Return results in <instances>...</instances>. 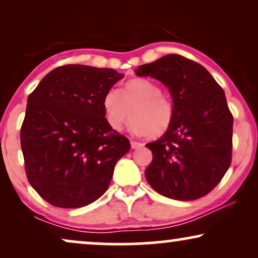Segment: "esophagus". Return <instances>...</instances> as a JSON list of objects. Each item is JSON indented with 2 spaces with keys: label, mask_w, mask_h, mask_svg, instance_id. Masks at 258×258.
<instances>
[{
  "label": "esophagus",
  "mask_w": 258,
  "mask_h": 258,
  "mask_svg": "<svg viewBox=\"0 0 258 258\" xmlns=\"http://www.w3.org/2000/svg\"><path fill=\"white\" fill-rule=\"evenodd\" d=\"M130 144H132V148H133V149H137V148L143 147V143L136 142V141H132V142H130Z\"/></svg>",
  "instance_id": "obj_1"
}]
</instances>
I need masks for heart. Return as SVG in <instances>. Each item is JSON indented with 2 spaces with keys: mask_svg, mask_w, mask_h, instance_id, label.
Wrapping results in <instances>:
<instances>
[{
  "mask_svg": "<svg viewBox=\"0 0 258 258\" xmlns=\"http://www.w3.org/2000/svg\"><path fill=\"white\" fill-rule=\"evenodd\" d=\"M103 111L109 126L122 130L130 116L134 133L149 137H160L168 132L174 119V104L162 94L157 83L147 79H134L117 89L108 90L103 97Z\"/></svg>",
  "mask_w": 258,
  "mask_h": 258,
  "instance_id": "b5f03b06",
  "label": "heart"
}]
</instances>
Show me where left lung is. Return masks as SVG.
Wrapping results in <instances>:
<instances>
[{
	"mask_svg": "<svg viewBox=\"0 0 258 258\" xmlns=\"http://www.w3.org/2000/svg\"><path fill=\"white\" fill-rule=\"evenodd\" d=\"M135 73L163 83L174 104L170 128L146 144L153 153L148 183L168 199L206 196L231 163L234 117L223 89L203 66L176 54L140 66Z\"/></svg>",
	"mask_w": 258,
	"mask_h": 258,
	"instance_id": "8db88e82",
	"label": "left lung"
}]
</instances>
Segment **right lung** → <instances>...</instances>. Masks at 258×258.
Here are the masks:
<instances>
[{
  "label": "right lung",
  "instance_id": "add662e5",
  "mask_svg": "<svg viewBox=\"0 0 258 258\" xmlns=\"http://www.w3.org/2000/svg\"><path fill=\"white\" fill-rule=\"evenodd\" d=\"M122 74L82 64L58 67L28 96L21 148L30 185L58 208H81L105 192L130 142L109 126L103 97Z\"/></svg>",
  "mask_w": 258,
  "mask_h": 258
}]
</instances>
